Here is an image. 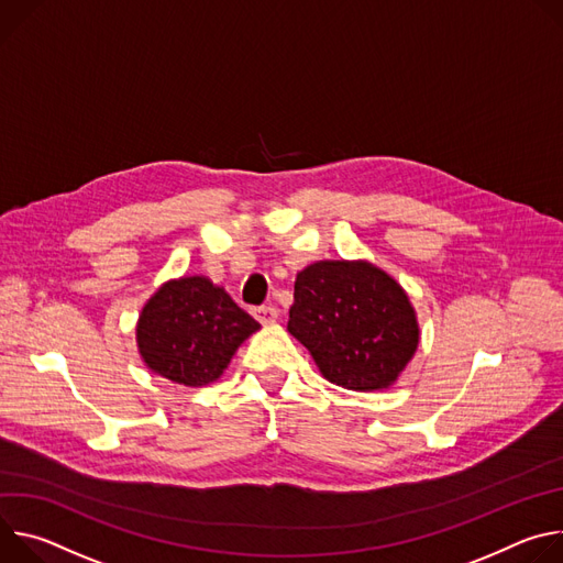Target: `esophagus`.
I'll list each match as a JSON object with an SVG mask.
<instances>
[{
  "label": "esophagus",
  "instance_id": "esophagus-1",
  "mask_svg": "<svg viewBox=\"0 0 563 563\" xmlns=\"http://www.w3.org/2000/svg\"><path fill=\"white\" fill-rule=\"evenodd\" d=\"M253 316L262 322V324H275L277 322V308L275 306H260L253 310Z\"/></svg>",
  "mask_w": 563,
  "mask_h": 563
}]
</instances>
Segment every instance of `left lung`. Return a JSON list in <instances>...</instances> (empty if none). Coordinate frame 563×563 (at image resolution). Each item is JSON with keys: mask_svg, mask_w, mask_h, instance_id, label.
Instances as JSON below:
<instances>
[{"mask_svg": "<svg viewBox=\"0 0 563 563\" xmlns=\"http://www.w3.org/2000/svg\"><path fill=\"white\" fill-rule=\"evenodd\" d=\"M288 331L344 389L391 387L420 340L402 286L368 262H316L297 273Z\"/></svg>", "mask_w": 563, "mask_h": 563, "instance_id": "8db88e82", "label": "left lung"}]
</instances>
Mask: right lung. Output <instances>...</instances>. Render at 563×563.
Listing matches in <instances>:
<instances>
[{
    "label": "right lung",
    "mask_w": 563,
    "mask_h": 563,
    "mask_svg": "<svg viewBox=\"0 0 563 563\" xmlns=\"http://www.w3.org/2000/svg\"><path fill=\"white\" fill-rule=\"evenodd\" d=\"M260 331V322L208 277L163 284L143 306L136 342L143 362L158 376L203 387L221 378L234 351Z\"/></svg>",
    "instance_id": "obj_1"
}]
</instances>
